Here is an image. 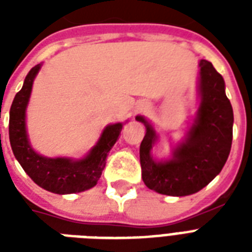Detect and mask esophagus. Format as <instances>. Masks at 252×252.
<instances>
[{
  "instance_id": "1",
  "label": "esophagus",
  "mask_w": 252,
  "mask_h": 252,
  "mask_svg": "<svg viewBox=\"0 0 252 252\" xmlns=\"http://www.w3.org/2000/svg\"><path fill=\"white\" fill-rule=\"evenodd\" d=\"M138 110H142V108H138Z\"/></svg>"
}]
</instances>
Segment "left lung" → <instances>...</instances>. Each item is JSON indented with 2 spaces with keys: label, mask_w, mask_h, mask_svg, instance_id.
<instances>
[{
  "label": "left lung",
  "mask_w": 252,
  "mask_h": 252,
  "mask_svg": "<svg viewBox=\"0 0 252 252\" xmlns=\"http://www.w3.org/2000/svg\"><path fill=\"white\" fill-rule=\"evenodd\" d=\"M197 108L183 140L171 150L168 159L158 161L152 150L159 140L152 123H144L146 133L140 145L142 180L148 188L168 196L199 192L219 175L230 154L233 141V107L225 93V81L212 63L199 61Z\"/></svg>",
  "instance_id": "left-lung-1"
}]
</instances>
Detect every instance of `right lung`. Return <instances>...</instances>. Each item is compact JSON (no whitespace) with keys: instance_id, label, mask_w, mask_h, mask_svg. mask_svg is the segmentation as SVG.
I'll list each match as a JSON object with an SVG mask.
<instances>
[{"instance_id":"add662e5","label":"right lung","mask_w":252,"mask_h":252,"mask_svg":"<svg viewBox=\"0 0 252 252\" xmlns=\"http://www.w3.org/2000/svg\"><path fill=\"white\" fill-rule=\"evenodd\" d=\"M41 64L35 65L26 76L21 91H18L10 107L9 138L17 161L26 174L47 191L57 195H68L90 189L98 183L106 166L107 156L118 141L123 123L108 124L100 137L84 158L45 157L31 145L26 126V111L29 106L35 77Z\"/></svg>"}]
</instances>
